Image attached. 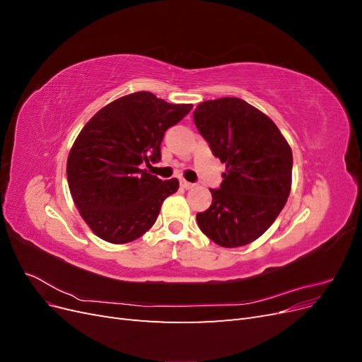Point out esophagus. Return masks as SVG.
<instances>
[{
    "label": "esophagus",
    "mask_w": 362,
    "mask_h": 362,
    "mask_svg": "<svg viewBox=\"0 0 362 362\" xmlns=\"http://www.w3.org/2000/svg\"><path fill=\"white\" fill-rule=\"evenodd\" d=\"M180 184H181V187H182V189H185V190H189V189L194 187V184H193V182H189V181H185V180H181V181H180Z\"/></svg>",
    "instance_id": "obj_1"
}]
</instances>
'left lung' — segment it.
<instances>
[{
	"instance_id": "left-lung-1",
	"label": "left lung",
	"mask_w": 362,
	"mask_h": 362,
	"mask_svg": "<svg viewBox=\"0 0 362 362\" xmlns=\"http://www.w3.org/2000/svg\"><path fill=\"white\" fill-rule=\"evenodd\" d=\"M201 136L226 172L213 202L196 214L222 247L254 242L276 221L291 190L293 154L273 120L240 98L204 101L193 112Z\"/></svg>"
}]
</instances>
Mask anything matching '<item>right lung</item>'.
<instances>
[{
    "label": "right lung",
    "mask_w": 362,
    "mask_h": 362,
    "mask_svg": "<svg viewBox=\"0 0 362 362\" xmlns=\"http://www.w3.org/2000/svg\"><path fill=\"white\" fill-rule=\"evenodd\" d=\"M192 107L136 92L103 107L80 131L68 157V184L75 206L98 237L124 245L156 223L163 201L180 182L161 181L140 164L160 161L164 133Z\"/></svg>",
    "instance_id": "add662e5"
}]
</instances>
